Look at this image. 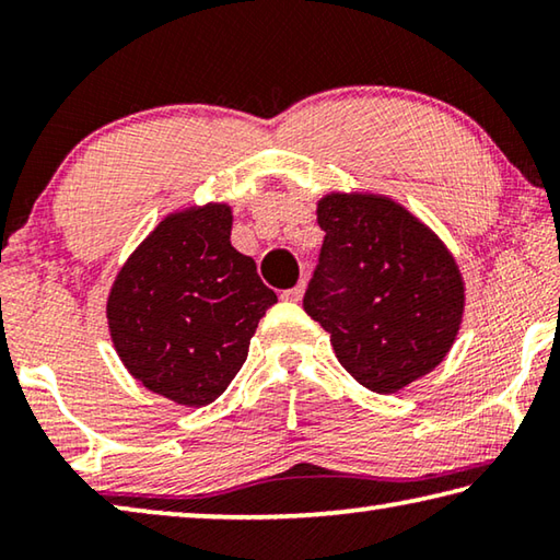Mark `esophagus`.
Segmentation results:
<instances>
[{"label": "esophagus", "instance_id": "esophagus-1", "mask_svg": "<svg viewBox=\"0 0 560 560\" xmlns=\"http://www.w3.org/2000/svg\"><path fill=\"white\" fill-rule=\"evenodd\" d=\"M281 299L283 301H293V303H299L301 299H303V283H299V287H293V289H287L281 293Z\"/></svg>", "mask_w": 560, "mask_h": 560}]
</instances>
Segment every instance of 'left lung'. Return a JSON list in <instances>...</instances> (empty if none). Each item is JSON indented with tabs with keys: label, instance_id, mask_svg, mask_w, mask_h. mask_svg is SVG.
<instances>
[{
	"label": "left lung",
	"instance_id": "1",
	"mask_svg": "<svg viewBox=\"0 0 560 560\" xmlns=\"http://www.w3.org/2000/svg\"><path fill=\"white\" fill-rule=\"evenodd\" d=\"M326 232L303 311L330 334L336 358L373 393H397L454 343L464 281L438 234L387 197L330 192Z\"/></svg>",
	"mask_w": 560,
	"mask_h": 560
}]
</instances>
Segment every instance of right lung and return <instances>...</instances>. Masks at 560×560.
<instances>
[{
    "label": "right lung",
    "mask_w": 560,
    "mask_h": 560,
    "mask_svg": "<svg viewBox=\"0 0 560 560\" xmlns=\"http://www.w3.org/2000/svg\"><path fill=\"white\" fill-rule=\"evenodd\" d=\"M230 232L226 205L170 214L113 281L106 314L122 365L177 405H210L226 390L277 303Z\"/></svg>",
    "instance_id": "right-lung-1"
}]
</instances>
